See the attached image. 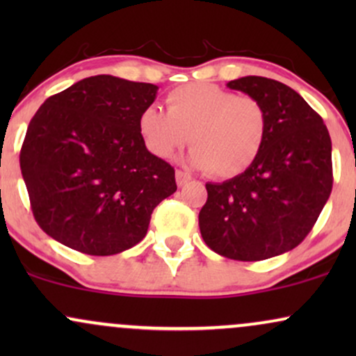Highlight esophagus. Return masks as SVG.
I'll list each match as a JSON object with an SVG mask.
<instances>
[{
  "mask_svg": "<svg viewBox=\"0 0 356 356\" xmlns=\"http://www.w3.org/2000/svg\"><path fill=\"white\" fill-rule=\"evenodd\" d=\"M192 177L187 172H184V170H175V182H177L179 187L186 186L187 182H191Z\"/></svg>",
  "mask_w": 356,
  "mask_h": 356,
  "instance_id": "obj_1",
  "label": "esophagus"
}]
</instances>
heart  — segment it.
I'll return each instance as SVG.
<instances>
[{
	"mask_svg": "<svg viewBox=\"0 0 356 356\" xmlns=\"http://www.w3.org/2000/svg\"><path fill=\"white\" fill-rule=\"evenodd\" d=\"M137 125L154 157L170 159L189 142V164L219 179L246 172L268 137V113L259 100L209 83L170 90L165 112L147 107Z\"/></svg>",
	"mask_w": 356,
	"mask_h": 356,
	"instance_id": "b5f03b06",
	"label": "heart"
}]
</instances>
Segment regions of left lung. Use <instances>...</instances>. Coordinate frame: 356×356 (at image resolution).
Listing matches in <instances>:
<instances>
[{
  "label": "left lung",
  "mask_w": 356,
  "mask_h": 356,
  "mask_svg": "<svg viewBox=\"0 0 356 356\" xmlns=\"http://www.w3.org/2000/svg\"><path fill=\"white\" fill-rule=\"evenodd\" d=\"M254 97L268 113V137L244 174L206 184L199 212L204 243L236 261L291 251L313 229L333 186L332 138L323 118L281 81L243 76L227 83Z\"/></svg>",
  "instance_id": "obj_1"
}]
</instances>
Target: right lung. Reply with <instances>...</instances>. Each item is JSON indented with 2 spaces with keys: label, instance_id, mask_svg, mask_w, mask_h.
I'll list each match as a JSON object with an SVG mask.
<instances>
[{
  "label": "right lung",
  "instance_id": "1",
  "mask_svg": "<svg viewBox=\"0 0 356 356\" xmlns=\"http://www.w3.org/2000/svg\"><path fill=\"white\" fill-rule=\"evenodd\" d=\"M157 85L88 76L44 100L28 125L19 167L38 226L65 246L112 256L145 238L177 191L175 170L145 149L138 115Z\"/></svg>",
  "mask_w": 356,
  "mask_h": 356
}]
</instances>
